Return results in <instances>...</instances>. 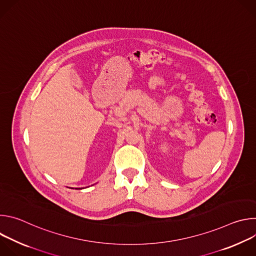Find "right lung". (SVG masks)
<instances>
[{"label":"right lung","instance_id":"1","mask_svg":"<svg viewBox=\"0 0 256 256\" xmlns=\"http://www.w3.org/2000/svg\"><path fill=\"white\" fill-rule=\"evenodd\" d=\"M80 190H81V188H80Z\"/></svg>","mask_w":256,"mask_h":256}]
</instances>
